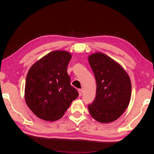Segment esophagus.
<instances>
[{"mask_svg": "<svg viewBox=\"0 0 154 154\" xmlns=\"http://www.w3.org/2000/svg\"><path fill=\"white\" fill-rule=\"evenodd\" d=\"M78 92H79V96H81L82 94H83V91H82V89H79Z\"/></svg>", "mask_w": 154, "mask_h": 154, "instance_id": "34e87169", "label": "esophagus"}]
</instances>
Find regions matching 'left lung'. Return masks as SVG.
<instances>
[{
	"label": "left lung",
	"instance_id": "1",
	"mask_svg": "<svg viewBox=\"0 0 154 154\" xmlns=\"http://www.w3.org/2000/svg\"><path fill=\"white\" fill-rule=\"evenodd\" d=\"M96 81V98L88 106L91 116L108 123L125 112L131 97L130 77L123 67L110 57L96 52L88 56Z\"/></svg>",
	"mask_w": 154,
	"mask_h": 154
}]
</instances>
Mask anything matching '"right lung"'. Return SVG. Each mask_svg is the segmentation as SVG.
Returning <instances> with one entry per match:
<instances>
[{"label": "right lung", "instance_id": "1", "mask_svg": "<svg viewBox=\"0 0 154 154\" xmlns=\"http://www.w3.org/2000/svg\"><path fill=\"white\" fill-rule=\"evenodd\" d=\"M71 58L68 52L53 51L35 62L28 71L25 100L29 109L41 119H60L78 97L67 73Z\"/></svg>", "mask_w": 154, "mask_h": 154}]
</instances>
